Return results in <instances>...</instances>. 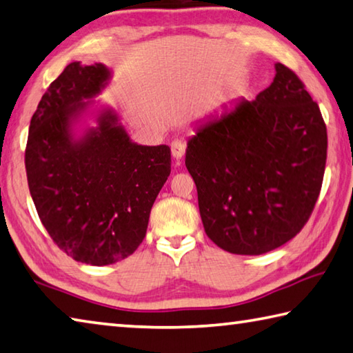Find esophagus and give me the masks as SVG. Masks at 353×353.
<instances>
[{"label":"esophagus","instance_id":"esophagus-1","mask_svg":"<svg viewBox=\"0 0 353 353\" xmlns=\"http://www.w3.org/2000/svg\"><path fill=\"white\" fill-rule=\"evenodd\" d=\"M185 150H187V146H185L182 140H174V142L171 143L172 157H174L176 160H181L185 156Z\"/></svg>","mask_w":353,"mask_h":353}]
</instances>
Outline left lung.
Segmentation results:
<instances>
[{
  "label": "left lung",
  "mask_w": 353,
  "mask_h": 353,
  "mask_svg": "<svg viewBox=\"0 0 353 353\" xmlns=\"http://www.w3.org/2000/svg\"><path fill=\"white\" fill-rule=\"evenodd\" d=\"M273 83L223 105L188 139L185 165L208 238L234 254H262L309 221L324 177L327 130L303 81L276 63Z\"/></svg>",
  "instance_id": "1"
}]
</instances>
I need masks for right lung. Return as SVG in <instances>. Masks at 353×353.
<instances>
[{"mask_svg": "<svg viewBox=\"0 0 353 353\" xmlns=\"http://www.w3.org/2000/svg\"><path fill=\"white\" fill-rule=\"evenodd\" d=\"M111 80L101 63H70L32 115L26 172L50 238L70 258L110 265L142 243L159 191L171 172L166 145L132 142L119 114L94 97ZM92 114L97 127L76 125Z\"/></svg>", "mask_w": 353, "mask_h": 353, "instance_id": "right-lung-1", "label": "right lung"}]
</instances>
